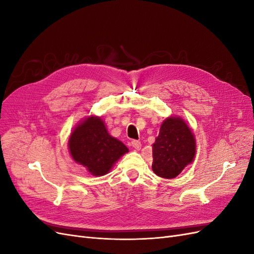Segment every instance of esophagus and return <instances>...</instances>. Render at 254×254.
<instances>
[{
	"mask_svg": "<svg viewBox=\"0 0 254 254\" xmlns=\"http://www.w3.org/2000/svg\"><path fill=\"white\" fill-rule=\"evenodd\" d=\"M131 146H132V147H133L134 149H136V150L141 149V147H142L141 142H140V141H136V140H133V141H131Z\"/></svg>",
	"mask_w": 254,
	"mask_h": 254,
	"instance_id": "esophagus-1",
	"label": "esophagus"
}]
</instances>
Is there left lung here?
<instances>
[{
    "instance_id": "left-lung-1",
    "label": "left lung",
    "mask_w": 254,
    "mask_h": 254,
    "mask_svg": "<svg viewBox=\"0 0 254 254\" xmlns=\"http://www.w3.org/2000/svg\"><path fill=\"white\" fill-rule=\"evenodd\" d=\"M196 151L194 134L180 118H167L152 144V171L162 178L172 179L193 161Z\"/></svg>"
}]
</instances>
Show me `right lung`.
I'll return each mask as SVG.
<instances>
[{"mask_svg":"<svg viewBox=\"0 0 254 254\" xmlns=\"http://www.w3.org/2000/svg\"><path fill=\"white\" fill-rule=\"evenodd\" d=\"M68 148L75 162L83 165L94 176L106 175L128 152L124 144L108 133L101 118L94 117H90L74 129Z\"/></svg>","mask_w":254,"mask_h":254,"instance_id":"add662e5","label":"right lung"}]
</instances>
